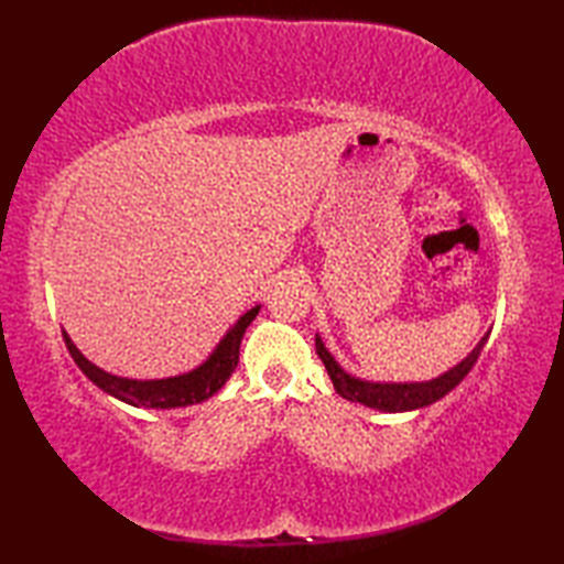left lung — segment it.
Returning <instances> with one entry per match:
<instances>
[{
    "instance_id": "left-lung-1",
    "label": "left lung",
    "mask_w": 564,
    "mask_h": 564,
    "mask_svg": "<svg viewBox=\"0 0 564 564\" xmlns=\"http://www.w3.org/2000/svg\"><path fill=\"white\" fill-rule=\"evenodd\" d=\"M489 334H485L482 341L475 346L473 354L460 361L455 368H451L448 373H443L429 382H404V386H380V382H366L351 378L349 373H344V368L334 361L332 354L325 349L319 337H315V349L317 356L325 364L327 373L334 382V390H337L341 398L351 400V402H361L370 410H382V412H410V410H419V406L434 404L436 400L446 398V394L458 386V382L470 373L473 366L477 364V358L482 354V346L487 344Z\"/></svg>"
}]
</instances>
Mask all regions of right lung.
Returning <instances> with one entry per match:
<instances>
[{
	"label": "right lung",
	"instance_id": "right-lung-1",
	"mask_svg": "<svg viewBox=\"0 0 564 564\" xmlns=\"http://www.w3.org/2000/svg\"><path fill=\"white\" fill-rule=\"evenodd\" d=\"M257 315H259V305L251 307L247 315L239 317L237 325L225 334V339L218 344V349L210 354L206 364H200L196 370H191V373L164 378V380H128V378L106 373V370L97 368L79 354V349L72 344V339L65 332L63 337L72 358H75V364L82 368V373L87 376L94 386H99L104 392H109L113 398L133 406L172 410V406H186V404H198L203 400H208L225 386V380L230 378L232 370L237 368L239 344H242L245 329L251 325V319Z\"/></svg>",
	"mask_w": 564,
	"mask_h": 564
}]
</instances>
